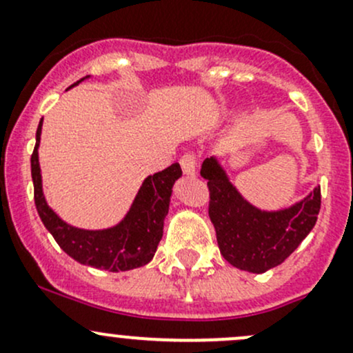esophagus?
<instances>
[{"label": "esophagus", "instance_id": "34e87169", "mask_svg": "<svg viewBox=\"0 0 353 353\" xmlns=\"http://www.w3.org/2000/svg\"><path fill=\"white\" fill-rule=\"evenodd\" d=\"M181 167H183V172L186 176H194L196 174V157L193 154H186L181 157Z\"/></svg>", "mask_w": 353, "mask_h": 353}]
</instances>
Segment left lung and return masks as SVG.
Segmentation results:
<instances>
[{"label": "left lung", "mask_w": 353, "mask_h": 353, "mask_svg": "<svg viewBox=\"0 0 353 353\" xmlns=\"http://www.w3.org/2000/svg\"><path fill=\"white\" fill-rule=\"evenodd\" d=\"M199 174L208 181V215L220 252L236 268L265 273L282 265L316 225L319 186L288 208L266 212L244 199L216 157L205 159Z\"/></svg>", "instance_id": "8db88e82"}]
</instances>
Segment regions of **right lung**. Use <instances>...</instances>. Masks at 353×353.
Masks as SVG:
<instances>
[{"label":"right lung","mask_w":353,"mask_h":353,"mask_svg":"<svg viewBox=\"0 0 353 353\" xmlns=\"http://www.w3.org/2000/svg\"><path fill=\"white\" fill-rule=\"evenodd\" d=\"M85 78L78 80L71 87L83 81ZM41 131L42 119L35 133V148L30 159L35 208L42 223L52 234L59 248L81 265L109 270V272H128L150 263L157 245L162 239L163 219L169 213L172 186L183 176L179 163H172L162 172L148 176L138 190L130 212L119 223L102 230L78 229L59 219L44 198L41 165H39Z\"/></svg>","instance_id":"1"}]
</instances>
